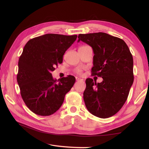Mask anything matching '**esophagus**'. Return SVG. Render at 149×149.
<instances>
[{
    "label": "esophagus",
    "instance_id": "1",
    "mask_svg": "<svg viewBox=\"0 0 149 149\" xmlns=\"http://www.w3.org/2000/svg\"><path fill=\"white\" fill-rule=\"evenodd\" d=\"M75 79H76V81H83V79H82L79 78V77H76L75 78Z\"/></svg>",
    "mask_w": 149,
    "mask_h": 149
}]
</instances>
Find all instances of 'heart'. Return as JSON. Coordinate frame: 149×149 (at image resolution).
Instances as JSON below:
<instances>
[{
  "label": "heart",
  "instance_id": "obj_1",
  "mask_svg": "<svg viewBox=\"0 0 149 149\" xmlns=\"http://www.w3.org/2000/svg\"><path fill=\"white\" fill-rule=\"evenodd\" d=\"M77 73H78L79 74H81V70H79L77 71Z\"/></svg>",
  "mask_w": 149,
  "mask_h": 149
}]
</instances>
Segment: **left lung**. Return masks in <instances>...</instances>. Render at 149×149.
I'll list each match as a JSON object with an SVG mask.
<instances>
[{
  "mask_svg": "<svg viewBox=\"0 0 149 149\" xmlns=\"http://www.w3.org/2000/svg\"><path fill=\"white\" fill-rule=\"evenodd\" d=\"M78 38V42L93 49L91 74L103 79L100 83L86 79L85 105L94 116L109 118L118 113L127 100L134 81L132 56L124 41L108 34H79Z\"/></svg>",
  "mask_w": 149,
  "mask_h": 149,
  "instance_id": "obj_1",
  "label": "left lung"
}]
</instances>
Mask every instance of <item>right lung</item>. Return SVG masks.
<instances>
[{
  "mask_svg": "<svg viewBox=\"0 0 149 149\" xmlns=\"http://www.w3.org/2000/svg\"><path fill=\"white\" fill-rule=\"evenodd\" d=\"M77 36L46 34L31 39L18 60L17 82L22 99L31 111L49 116L61 106L75 82L72 75L53 78L51 72L63 62L66 50Z\"/></svg>",
  "mask_w": 149,
  "mask_h": 149,
  "instance_id": "right-lung-1",
  "label": "right lung"
}]
</instances>
